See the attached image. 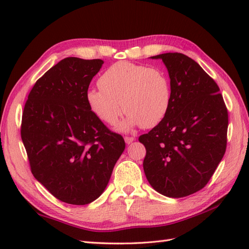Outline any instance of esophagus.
I'll return each instance as SVG.
<instances>
[{"mask_svg":"<svg viewBox=\"0 0 249 249\" xmlns=\"http://www.w3.org/2000/svg\"><path fill=\"white\" fill-rule=\"evenodd\" d=\"M135 139H136L135 137H125V138H124L125 142H126V143H127V144H130L131 142L135 141Z\"/></svg>","mask_w":249,"mask_h":249,"instance_id":"1","label":"esophagus"}]
</instances>
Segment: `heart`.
I'll return each instance as SVG.
<instances>
[{"mask_svg":"<svg viewBox=\"0 0 249 249\" xmlns=\"http://www.w3.org/2000/svg\"><path fill=\"white\" fill-rule=\"evenodd\" d=\"M100 89H88L89 110L109 125H114L123 107L127 118L119 128L128 130L141 125L152 128L165 119L172 100L171 82L161 68L121 61L100 76Z\"/></svg>","mask_w":249,"mask_h":249,"instance_id":"b5f03b06","label":"heart"}]
</instances>
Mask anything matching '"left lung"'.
Segmentation results:
<instances>
[{
  "instance_id": "left-lung-1",
  "label": "left lung",
  "mask_w": 249,
  "mask_h": 249,
  "mask_svg": "<svg viewBox=\"0 0 249 249\" xmlns=\"http://www.w3.org/2000/svg\"><path fill=\"white\" fill-rule=\"evenodd\" d=\"M171 82L167 115L139 137L146 155L143 170L157 193L182 198L202 189L223 160L228 111L216 82L187 55L162 53Z\"/></svg>"
}]
</instances>
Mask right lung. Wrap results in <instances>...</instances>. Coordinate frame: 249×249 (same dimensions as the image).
Returning <instances> with one entry per match:
<instances>
[{
	"label": "right lung",
	"mask_w": 249,
	"mask_h": 249,
	"mask_svg": "<svg viewBox=\"0 0 249 249\" xmlns=\"http://www.w3.org/2000/svg\"><path fill=\"white\" fill-rule=\"evenodd\" d=\"M103 60L66 57L31 89L21 138L34 178L56 199L75 205L93 202L107 187L125 149L89 110L86 95Z\"/></svg>",
	"instance_id": "1"
}]
</instances>
